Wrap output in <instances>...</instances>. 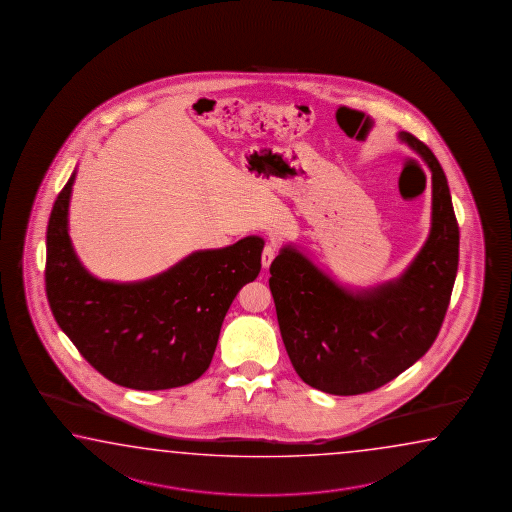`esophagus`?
I'll return each instance as SVG.
<instances>
[{"mask_svg": "<svg viewBox=\"0 0 512 512\" xmlns=\"http://www.w3.org/2000/svg\"><path fill=\"white\" fill-rule=\"evenodd\" d=\"M276 245L274 243H267L265 247H263V252H261V265L265 267V269H269L271 267L272 260L276 258Z\"/></svg>", "mask_w": 512, "mask_h": 512, "instance_id": "34e87169", "label": "esophagus"}]
</instances>
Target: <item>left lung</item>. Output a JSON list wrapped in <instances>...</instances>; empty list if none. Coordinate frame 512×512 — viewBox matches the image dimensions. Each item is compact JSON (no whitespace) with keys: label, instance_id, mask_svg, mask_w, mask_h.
<instances>
[{"label":"left lung","instance_id":"1","mask_svg":"<svg viewBox=\"0 0 512 512\" xmlns=\"http://www.w3.org/2000/svg\"><path fill=\"white\" fill-rule=\"evenodd\" d=\"M432 172L429 238L400 278L349 291L291 245L271 265L281 338L301 380L318 391H376L431 349L451 301L460 229L440 161L411 132H400Z\"/></svg>","mask_w":512,"mask_h":512}]
</instances>
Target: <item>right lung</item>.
Instances as JSON below:
<instances>
[{"mask_svg": "<svg viewBox=\"0 0 512 512\" xmlns=\"http://www.w3.org/2000/svg\"><path fill=\"white\" fill-rule=\"evenodd\" d=\"M76 171L47 227L45 291L52 314L81 356L112 383L163 391L209 369L221 323L241 287L256 280L265 241L196 251L149 280L94 278L72 249L69 201Z\"/></svg>", "mask_w": 512, "mask_h": 512, "instance_id": "add662e5", "label": "right lung"}]
</instances>
